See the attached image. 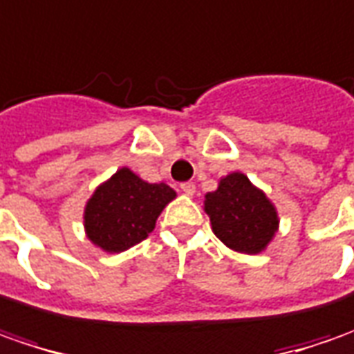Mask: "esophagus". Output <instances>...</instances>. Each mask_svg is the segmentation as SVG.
Wrapping results in <instances>:
<instances>
[{
    "label": "esophagus",
    "instance_id": "34e87169",
    "mask_svg": "<svg viewBox=\"0 0 354 354\" xmlns=\"http://www.w3.org/2000/svg\"><path fill=\"white\" fill-rule=\"evenodd\" d=\"M180 189H182L186 196H194V194H196V184H194V182H184V184H180Z\"/></svg>",
    "mask_w": 354,
    "mask_h": 354
}]
</instances>
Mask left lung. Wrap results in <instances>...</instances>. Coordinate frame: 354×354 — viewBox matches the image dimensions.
Returning <instances> with one entry per match:
<instances>
[{"label":"left lung","instance_id":"8db88e82","mask_svg":"<svg viewBox=\"0 0 354 354\" xmlns=\"http://www.w3.org/2000/svg\"><path fill=\"white\" fill-rule=\"evenodd\" d=\"M203 205L217 239L237 252H261L278 229L276 207L241 172L221 178L219 188L205 196Z\"/></svg>","mask_w":354,"mask_h":354}]
</instances>
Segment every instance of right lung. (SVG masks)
I'll use <instances>...</instances> for the list:
<instances>
[{"label":"right lung","instance_id":"right-lung-1","mask_svg":"<svg viewBox=\"0 0 354 354\" xmlns=\"http://www.w3.org/2000/svg\"><path fill=\"white\" fill-rule=\"evenodd\" d=\"M176 192L166 184H149L129 168L93 192L84 212V227L93 245L121 252L149 237L160 212Z\"/></svg>","mask_w":354,"mask_h":354}]
</instances>
